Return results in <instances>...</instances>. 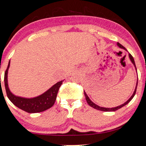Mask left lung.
<instances>
[{
  "mask_svg": "<svg viewBox=\"0 0 146 146\" xmlns=\"http://www.w3.org/2000/svg\"><path fill=\"white\" fill-rule=\"evenodd\" d=\"M117 45L119 46L120 48H123V49L126 50V48H125V47H124V46H123V45H121V44L119 43V42H117ZM129 59H130V60H131V61L132 62V63H133V65L135 66V69H136V67H135V61H134L133 57H132V55H131V54H129ZM136 71H137V69H136ZM137 86V80L136 87H135V91H134V92H133V95H132L131 98H130L129 99V100H128L127 101V102H126L125 103H124L123 104H122V105H121V106H117V107H116V108H102V107H100V106H97L96 104H95L94 103L91 102V101L90 100V99L89 98V97L87 96V95L86 94V93H85V91H84V95H85V99H86V101H87V104H88L89 105V106H90L91 107V108H93L96 109V110H98L103 111H115L117 110H119V109H120V108H121L122 107L125 106V105H127V104H128V103H129V102H130V101H131V100H132V99H133V97H134V96H135V93H136Z\"/></svg>",
  "mask_w": 146,
  "mask_h": 146,
  "instance_id": "8db88e82",
  "label": "left lung"
}]
</instances>
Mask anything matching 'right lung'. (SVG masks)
<instances>
[{
    "mask_svg": "<svg viewBox=\"0 0 146 146\" xmlns=\"http://www.w3.org/2000/svg\"><path fill=\"white\" fill-rule=\"evenodd\" d=\"M9 66L10 61L8 65L7 69L5 71L4 81H5L6 93H7L8 98L15 106L27 113H38L44 111L53 106L55 102L59 87H61L64 80L57 83L43 94L36 97V98L27 99L17 97L10 91L9 87H8L7 73Z\"/></svg>",
    "mask_w": 146,
    "mask_h": 146,
    "instance_id": "right-lung-1",
    "label": "right lung"
}]
</instances>
